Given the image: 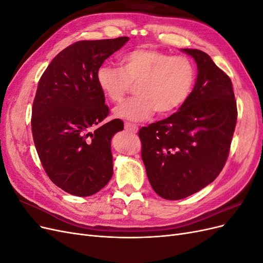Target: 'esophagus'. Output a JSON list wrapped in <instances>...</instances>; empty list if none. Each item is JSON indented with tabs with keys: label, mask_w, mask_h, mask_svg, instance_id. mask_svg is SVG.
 <instances>
[{
	"label": "esophagus",
	"mask_w": 263,
	"mask_h": 263,
	"mask_svg": "<svg viewBox=\"0 0 263 263\" xmlns=\"http://www.w3.org/2000/svg\"><path fill=\"white\" fill-rule=\"evenodd\" d=\"M125 129L129 133H136L138 130V126L132 123H125Z\"/></svg>",
	"instance_id": "34e87169"
}]
</instances>
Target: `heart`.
<instances>
[{"label": "heart", "mask_w": 263, "mask_h": 263, "mask_svg": "<svg viewBox=\"0 0 263 263\" xmlns=\"http://www.w3.org/2000/svg\"><path fill=\"white\" fill-rule=\"evenodd\" d=\"M196 79L194 63L184 55H172L149 48L133 49L121 58V68L103 65L97 83L110 102H121L137 84L138 97L114 109L118 118L142 122L153 116L169 115L189 100Z\"/></svg>", "instance_id": "heart-1"}]
</instances>
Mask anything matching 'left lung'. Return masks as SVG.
<instances>
[{"mask_svg":"<svg viewBox=\"0 0 263 263\" xmlns=\"http://www.w3.org/2000/svg\"><path fill=\"white\" fill-rule=\"evenodd\" d=\"M182 51L197 65L189 100L177 113L139 130L148 180L159 196L170 201L192 195L218 177L237 122L229 77L204 51Z\"/></svg>","mask_w":263,"mask_h":263,"instance_id":"obj_1","label":"left lung"}]
</instances>
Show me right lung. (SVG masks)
Masks as SVG:
<instances>
[{
  "mask_svg": "<svg viewBox=\"0 0 263 263\" xmlns=\"http://www.w3.org/2000/svg\"><path fill=\"white\" fill-rule=\"evenodd\" d=\"M128 39L70 45L52 59L38 82L31 108L35 147L47 176L67 193L93 195L113 176L110 140L124 124L113 119L101 125L108 107L97 72Z\"/></svg>",
  "mask_w": 263,
  "mask_h": 263,
  "instance_id": "obj_1",
  "label": "right lung"
}]
</instances>
